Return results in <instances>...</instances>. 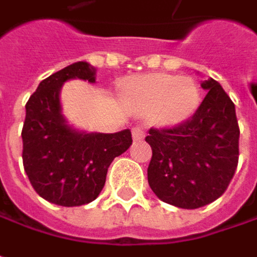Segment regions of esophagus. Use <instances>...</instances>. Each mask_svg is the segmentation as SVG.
I'll return each instance as SVG.
<instances>
[{"mask_svg": "<svg viewBox=\"0 0 257 257\" xmlns=\"http://www.w3.org/2000/svg\"><path fill=\"white\" fill-rule=\"evenodd\" d=\"M132 137H134V141H140L145 137V134L141 128H134L132 129Z\"/></svg>", "mask_w": 257, "mask_h": 257, "instance_id": "1", "label": "esophagus"}]
</instances>
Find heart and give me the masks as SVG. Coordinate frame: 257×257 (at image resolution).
<instances>
[{
  "mask_svg": "<svg viewBox=\"0 0 257 257\" xmlns=\"http://www.w3.org/2000/svg\"><path fill=\"white\" fill-rule=\"evenodd\" d=\"M134 99L145 107H158L164 123H181L191 116L200 103L197 84L187 77L152 74L141 79L134 87Z\"/></svg>",
  "mask_w": 257,
  "mask_h": 257,
  "instance_id": "1",
  "label": "heart"
}]
</instances>
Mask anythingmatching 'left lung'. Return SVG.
<instances>
[{
  "instance_id": "1",
  "label": "left lung",
  "mask_w": 257,
  "mask_h": 257,
  "mask_svg": "<svg viewBox=\"0 0 257 257\" xmlns=\"http://www.w3.org/2000/svg\"><path fill=\"white\" fill-rule=\"evenodd\" d=\"M207 95L195 113L173 128L150 129L148 183L155 195L180 208L204 207L227 190L239 162L234 103L218 82L201 83Z\"/></svg>"
}]
</instances>
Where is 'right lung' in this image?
I'll list each match as a JSON object with an SVG mask.
<instances>
[{
	"label": "right lung",
	"instance_id": "add662e5",
	"mask_svg": "<svg viewBox=\"0 0 257 257\" xmlns=\"http://www.w3.org/2000/svg\"><path fill=\"white\" fill-rule=\"evenodd\" d=\"M96 70L77 62L40 82L26 105L23 164L36 193L53 204L83 206L100 194L109 165L132 145L129 129L116 134L82 132L67 125L62 113L64 82H96Z\"/></svg>",
	"mask_w": 257,
	"mask_h": 257
}]
</instances>
